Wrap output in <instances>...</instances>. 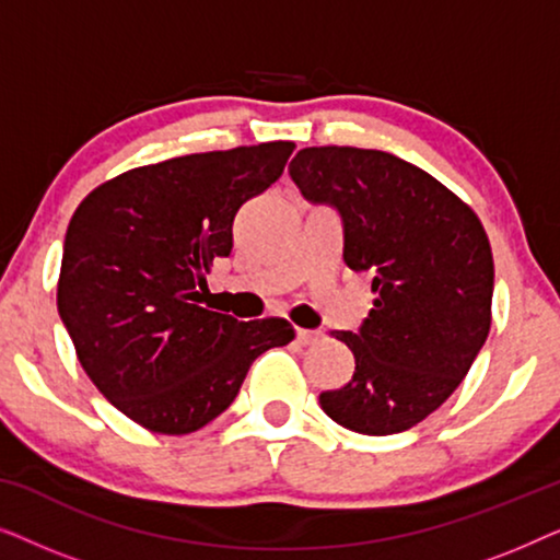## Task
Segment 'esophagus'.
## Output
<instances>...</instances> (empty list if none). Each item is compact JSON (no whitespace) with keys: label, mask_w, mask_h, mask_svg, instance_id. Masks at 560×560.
I'll return each mask as SVG.
<instances>
[{"label":"esophagus","mask_w":560,"mask_h":560,"mask_svg":"<svg viewBox=\"0 0 560 560\" xmlns=\"http://www.w3.org/2000/svg\"><path fill=\"white\" fill-rule=\"evenodd\" d=\"M295 336H298V341L303 343V347H311V343H318L320 339H324V334H320V331H308V328H298Z\"/></svg>","instance_id":"esophagus-1"}]
</instances>
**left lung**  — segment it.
<instances>
[{
  "label": "left lung",
  "mask_w": 560,
  "mask_h": 560,
  "mask_svg": "<svg viewBox=\"0 0 560 560\" xmlns=\"http://www.w3.org/2000/svg\"><path fill=\"white\" fill-rule=\"evenodd\" d=\"M288 171L305 201L339 211L343 262L372 275L370 316L336 334L354 351V377L320 393V408L364 435L408 431L448 400L487 341L485 226L433 175L382 150L305 148Z\"/></svg>",
  "instance_id": "1"
}]
</instances>
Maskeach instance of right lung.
<instances>
[{
  "label": "right lung",
  "mask_w": 560,
  "mask_h": 560,
  "mask_svg": "<svg viewBox=\"0 0 560 560\" xmlns=\"http://www.w3.org/2000/svg\"><path fill=\"white\" fill-rule=\"evenodd\" d=\"M293 142L201 152L135 167L83 198L66 232L58 313L83 372L155 433L219 418L252 362L295 339L285 318L203 308L206 275L232 252L244 201L285 171Z\"/></svg>",
  "instance_id": "1"
}]
</instances>
